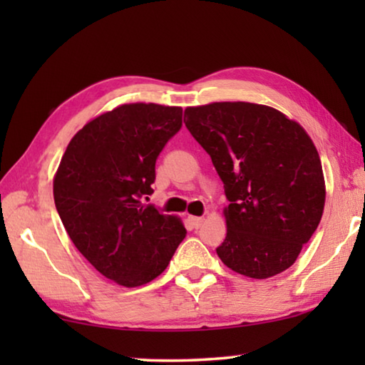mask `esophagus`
Returning a JSON list of instances; mask_svg holds the SVG:
<instances>
[{
  "label": "esophagus",
  "instance_id": "34e87169",
  "mask_svg": "<svg viewBox=\"0 0 365 365\" xmlns=\"http://www.w3.org/2000/svg\"><path fill=\"white\" fill-rule=\"evenodd\" d=\"M188 224L191 225V228L197 230V228H200L202 224V217H188Z\"/></svg>",
  "mask_w": 365,
  "mask_h": 365
}]
</instances>
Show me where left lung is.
Returning a JSON list of instances; mask_svg holds the SVG:
<instances>
[{"label": "left lung", "instance_id": "obj_1", "mask_svg": "<svg viewBox=\"0 0 365 365\" xmlns=\"http://www.w3.org/2000/svg\"><path fill=\"white\" fill-rule=\"evenodd\" d=\"M185 117L230 201L227 237L215 248L222 262L251 279L292 267L325 205L322 164L304 128L274 108L242 101L187 108Z\"/></svg>", "mask_w": 365, "mask_h": 365}]
</instances>
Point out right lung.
Wrapping results in <instances>:
<instances>
[{"instance_id": "1", "label": "right lung", "mask_w": 365, "mask_h": 365, "mask_svg": "<svg viewBox=\"0 0 365 365\" xmlns=\"http://www.w3.org/2000/svg\"><path fill=\"white\" fill-rule=\"evenodd\" d=\"M182 128V108L123 104L71 140L53 183L54 205L86 261L122 287H140L168 267L187 230L143 197L156 159Z\"/></svg>"}]
</instances>
